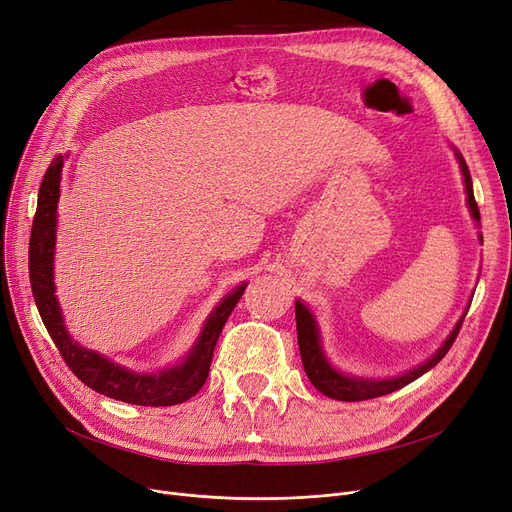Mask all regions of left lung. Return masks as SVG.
Segmentation results:
<instances>
[{
	"instance_id": "left-lung-1",
	"label": "left lung",
	"mask_w": 512,
	"mask_h": 512,
	"mask_svg": "<svg viewBox=\"0 0 512 512\" xmlns=\"http://www.w3.org/2000/svg\"><path fill=\"white\" fill-rule=\"evenodd\" d=\"M456 159L460 163V171L464 175V190H466V205H469V211L473 215L475 221H481L479 215V207L475 203V194H473V182H471V173L469 167H466L462 154L456 152ZM479 240L483 242L481 234ZM469 311V309H466ZM466 311L462 314V318L456 322L454 330L450 332V337L443 341V345L431 355L427 362H422L420 366L412 368L410 372L395 376V379H355V376H347L341 374L339 370H335L330 366V362L326 360V355L322 351V343H320V330L316 324V318L311 311L297 301L295 303V318H297V339H299V351H301V362L305 368L307 379L311 381L320 393H324L326 397L339 399V402H362V399H372V397H381L387 393H393L397 389L406 387L408 383L416 381L418 376H422L425 372H429L433 366H437V362L446 355L452 347V343L456 341L462 320L466 316Z\"/></svg>"
}]
</instances>
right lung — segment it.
Listing matches in <instances>:
<instances>
[{
	"label": "right lung",
	"instance_id": "obj_1",
	"mask_svg": "<svg viewBox=\"0 0 512 512\" xmlns=\"http://www.w3.org/2000/svg\"><path fill=\"white\" fill-rule=\"evenodd\" d=\"M62 165L64 159L56 157L48 167L46 175H43L29 242V278L43 324H46L66 366H69L77 379L90 389L106 397L119 399V402L136 406L157 408L186 402V399L196 395L205 385L217 339L247 284H240L238 288H234V291L226 295V299L211 311V316L203 326L201 337L196 339L194 347L186 355V360L173 368H165L157 374L131 372L127 368L117 366L115 362L106 360L104 355L81 347L71 339L69 332H66L60 305L54 295L56 209L60 196Z\"/></svg>",
	"mask_w": 512,
	"mask_h": 512
}]
</instances>
